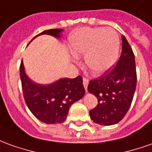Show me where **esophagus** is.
Here are the masks:
<instances>
[{"mask_svg": "<svg viewBox=\"0 0 152 152\" xmlns=\"http://www.w3.org/2000/svg\"><path fill=\"white\" fill-rule=\"evenodd\" d=\"M83 83L84 88L87 90V88H88V79L87 78H83Z\"/></svg>", "mask_w": 152, "mask_h": 152, "instance_id": "obj_1", "label": "esophagus"}]
</instances>
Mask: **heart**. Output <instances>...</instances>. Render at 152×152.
Listing matches in <instances>:
<instances>
[{"mask_svg": "<svg viewBox=\"0 0 152 152\" xmlns=\"http://www.w3.org/2000/svg\"><path fill=\"white\" fill-rule=\"evenodd\" d=\"M69 47L75 56L84 54L85 63L93 73L103 74L117 62L120 41L113 29L84 27L70 34Z\"/></svg>", "mask_w": 152, "mask_h": 152, "instance_id": "heart-1", "label": "heart"}]
</instances>
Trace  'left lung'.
I'll list each match as a JSON object with an SVG mask.
<instances>
[{
	"label": "left lung",
	"mask_w": 152,
	"mask_h": 152,
	"mask_svg": "<svg viewBox=\"0 0 152 152\" xmlns=\"http://www.w3.org/2000/svg\"><path fill=\"white\" fill-rule=\"evenodd\" d=\"M122 53L113 69L90 80L88 90L98 98V105L90 110L95 123L111 126L119 122L129 110L137 86L133 51L122 35Z\"/></svg>",
	"instance_id": "left-lung-1"
}]
</instances>
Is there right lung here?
I'll use <instances>...</instances> for the list:
<instances>
[{
    "mask_svg": "<svg viewBox=\"0 0 152 152\" xmlns=\"http://www.w3.org/2000/svg\"><path fill=\"white\" fill-rule=\"evenodd\" d=\"M62 30L61 29L47 30L36 36L50 34L58 38ZM20 76L26 105L35 118L47 124L64 122L69 107L82 98L85 94L83 78L80 75L74 78H61L49 85H39L32 82L26 76L21 61Z\"/></svg>",
    "mask_w": 152,
    "mask_h": 152,
    "instance_id": "obj_1",
    "label": "right lung"
}]
</instances>
